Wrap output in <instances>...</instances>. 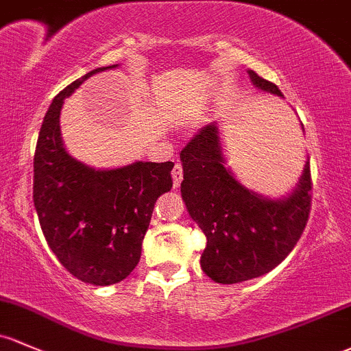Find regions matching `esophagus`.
Returning <instances> with one entry per match:
<instances>
[{
	"label": "esophagus",
	"mask_w": 351,
	"mask_h": 351,
	"mask_svg": "<svg viewBox=\"0 0 351 351\" xmlns=\"http://www.w3.org/2000/svg\"><path fill=\"white\" fill-rule=\"evenodd\" d=\"M184 177V169L180 164H176L174 169H172V179H174V189H179L180 182H182Z\"/></svg>",
	"instance_id": "esophagus-1"
}]
</instances>
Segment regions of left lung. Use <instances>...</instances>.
I'll use <instances>...</instances> for the list:
<instances>
[{
	"instance_id": "obj_1",
	"label": "left lung",
	"mask_w": 351,
	"mask_h": 351,
	"mask_svg": "<svg viewBox=\"0 0 351 351\" xmlns=\"http://www.w3.org/2000/svg\"><path fill=\"white\" fill-rule=\"evenodd\" d=\"M265 92L282 97L271 82L247 71ZM180 192L187 210L206 234L202 271L216 282L234 285L274 269L296 246L311 209L310 162L296 189L285 199H266L239 184L224 167L216 123L201 129L180 150Z\"/></svg>"
}]
</instances>
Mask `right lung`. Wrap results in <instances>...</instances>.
<instances>
[{"label":"right lung","mask_w":351,"mask_h":351,"mask_svg":"<svg viewBox=\"0 0 351 351\" xmlns=\"http://www.w3.org/2000/svg\"><path fill=\"white\" fill-rule=\"evenodd\" d=\"M115 66L90 71L55 97L33 160V201L45 239L66 271L95 286L125 280L138 265L154 204L171 191L174 167V162H135L95 171L63 147V100L93 73Z\"/></svg>","instance_id":"obj_1"}]
</instances>
